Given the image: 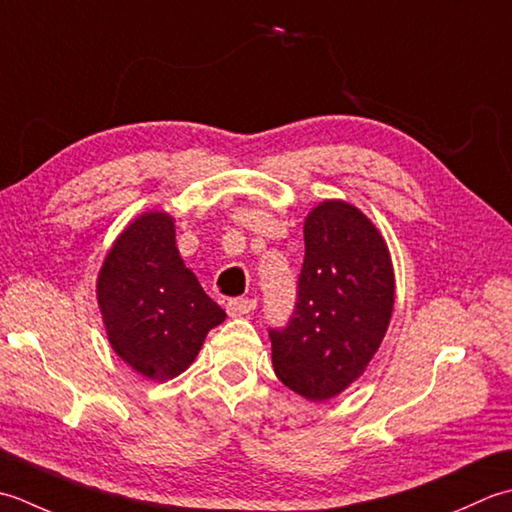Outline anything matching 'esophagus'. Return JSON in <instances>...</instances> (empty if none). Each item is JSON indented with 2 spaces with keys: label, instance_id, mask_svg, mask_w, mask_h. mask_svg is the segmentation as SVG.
Here are the masks:
<instances>
[{
  "label": "esophagus",
  "instance_id": "obj_1",
  "mask_svg": "<svg viewBox=\"0 0 512 512\" xmlns=\"http://www.w3.org/2000/svg\"><path fill=\"white\" fill-rule=\"evenodd\" d=\"M225 307H227L229 316L241 318V316L252 314V311L256 309V300L254 298H232Z\"/></svg>",
  "mask_w": 512,
  "mask_h": 512
}]
</instances>
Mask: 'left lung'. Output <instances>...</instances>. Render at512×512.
<instances>
[{
  "mask_svg": "<svg viewBox=\"0 0 512 512\" xmlns=\"http://www.w3.org/2000/svg\"><path fill=\"white\" fill-rule=\"evenodd\" d=\"M395 298L387 243L358 207L320 203L305 221L296 307L269 329L278 380L311 402L360 378L387 333Z\"/></svg>",
  "mask_w": 512,
  "mask_h": 512,
  "instance_id": "8db88e82",
  "label": "left lung"
}]
</instances>
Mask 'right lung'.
Masks as SVG:
<instances>
[{"label": "right lung", "instance_id": "obj_1", "mask_svg": "<svg viewBox=\"0 0 512 512\" xmlns=\"http://www.w3.org/2000/svg\"><path fill=\"white\" fill-rule=\"evenodd\" d=\"M117 356L156 382L183 373L225 311L205 294L176 249L174 221L148 212L114 241L97 280Z\"/></svg>", "mask_w": 512, "mask_h": 512}]
</instances>
